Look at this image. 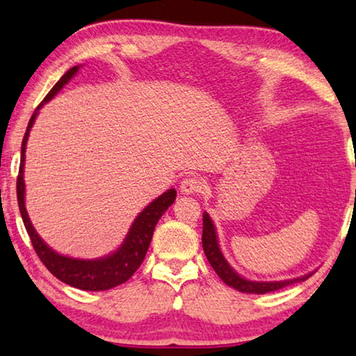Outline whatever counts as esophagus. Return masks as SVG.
I'll list each match as a JSON object with an SVG mask.
<instances>
[{"label": "esophagus", "mask_w": 356, "mask_h": 356, "mask_svg": "<svg viewBox=\"0 0 356 356\" xmlns=\"http://www.w3.org/2000/svg\"><path fill=\"white\" fill-rule=\"evenodd\" d=\"M204 188V182L203 179L196 177V176H187L182 182H180V192L185 195L190 193H201Z\"/></svg>", "instance_id": "esophagus-1"}]
</instances>
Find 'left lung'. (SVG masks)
<instances>
[{
  "label": "left lung",
  "mask_w": 356,
  "mask_h": 356,
  "mask_svg": "<svg viewBox=\"0 0 356 356\" xmlns=\"http://www.w3.org/2000/svg\"><path fill=\"white\" fill-rule=\"evenodd\" d=\"M201 241H203V249H204L206 257H208L211 267L216 270L217 275H219V278L224 281L225 284H229L230 288L241 291V293L265 294V293H270V291H277V289L284 288V286H288V284L299 283V281H304L314 275V273H310V275H305V277H300V278L286 280V281H273V283H265V281L264 283H259V281H249V280H245L243 277H240V275L233 272V270L230 268V265L227 264L225 257L222 256V252L219 249V243H217L214 224H212L211 217L206 214V212L203 214V238H201Z\"/></svg>",
  "instance_id": "left-lung-1"
}]
</instances>
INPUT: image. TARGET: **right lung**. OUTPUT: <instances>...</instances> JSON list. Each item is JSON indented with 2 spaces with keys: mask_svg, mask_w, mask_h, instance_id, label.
I'll list each match as a JSON object with an SVG mask.
<instances>
[{
  "mask_svg": "<svg viewBox=\"0 0 356 356\" xmlns=\"http://www.w3.org/2000/svg\"><path fill=\"white\" fill-rule=\"evenodd\" d=\"M76 72L78 67L70 68V70L56 83V86L47 92L44 100L36 107V111L41 108L42 104L54 97V95L63 88V84L70 81L72 76L75 75ZM36 111L31 115L29 126H26L22 140V155H20V166L17 176V201L20 216H22L24 225L31 240V245H33L35 252L38 254L40 261L46 265V268L49 270L56 278H59L65 284L73 286V288L83 291H105L115 288V286L118 284H123L124 281L129 280L132 275L136 273V270L140 267V264L144 262L147 249L150 246L153 236V230H155L158 220H160V217L164 214V211L174 203V200H176V190L171 188L168 190L166 193L158 196L153 203L148 204L147 208L136 217L134 224H132L129 233H127L124 243L120 246L118 251H115L111 256L97 259V261H81V259H72L54 252L41 240L38 233L35 232L29 216H26L24 201L25 145L26 139H29L31 126H33V121L36 118Z\"/></svg>",
  "mask_w": 356,
  "mask_h": 356,
  "instance_id": "right-lung-1",
  "label": "right lung"
}]
</instances>
